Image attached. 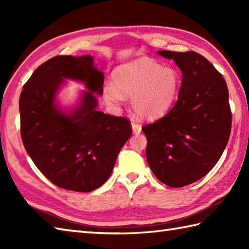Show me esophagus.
<instances>
[{
    "label": "esophagus",
    "mask_w": 249,
    "mask_h": 249,
    "mask_svg": "<svg viewBox=\"0 0 249 249\" xmlns=\"http://www.w3.org/2000/svg\"><path fill=\"white\" fill-rule=\"evenodd\" d=\"M131 128H133V133L136 135H139L141 133V125H139L138 123H136L135 121H131Z\"/></svg>",
    "instance_id": "34e87169"
}]
</instances>
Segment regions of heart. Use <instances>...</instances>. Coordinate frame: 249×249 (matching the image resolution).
Wrapping results in <instances>:
<instances>
[{
    "label": "heart",
    "instance_id": "b5f03b06",
    "mask_svg": "<svg viewBox=\"0 0 249 249\" xmlns=\"http://www.w3.org/2000/svg\"><path fill=\"white\" fill-rule=\"evenodd\" d=\"M113 83L104 87V98L119 106L124 96L139 118L155 121L166 115L176 103L179 91V76L172 67H162L146 57L118 66L112 73Z\"/></svg>",
    "mask_w": 249,
    "mask_h": 249
}]
</instances>
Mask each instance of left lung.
Returning <instances> with one entry per match:
<instances>
[{"label": "left lung", "mask_w": 249, "mask_h": 249, "mask_svg": "<svg viewBox=\"0 0 249 249\" xmlns=\"http://www.w3.org/2000/svg\"><path fill=\"white\" fill-rule=\"evenodd\" d=\"M182 71L172 109L142 127L146 160L155 177L170 187H183L210 172L226 149L231 131L229 92L225 79L195 51H157Z\"/></svg>", "instance_id": "obj_1"}]
</instances>
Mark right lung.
Masks as SVG:
<instances>
[{"label": "right lung", "instance_id": "obj_1", "mask_svg": "<svg viewBox=\"0 0 249 249\" xmlns=\"http://www.w3.org/2000/svg\"><path fill=\"white\" fill-rule=\"evenodd\" d=\"M104 78L92 55H59L37 68L21 92L25 151L61 188L89 193L102 186L133 133L126 118L97 110L95 94H103ZM65 78L82 82L87 89L71 109H62L56 100Z\"/></svg>", "mask_w": 249, "mask_h": 249}]
</instances>
